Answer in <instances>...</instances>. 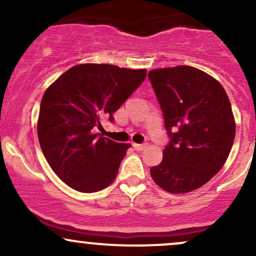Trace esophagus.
<instances>
[{
	"label": "esophagus",
	"mask_w": 256,
	"mask_h": 256,
	"mask_svg": "<svg viewBox=\"0 0 256 256\" xmlns=\"http://www.w3.org/2000/svg\"><path fill=\"white\" fill-rule=\"evenodd\" d=\"M132 146H134V150L140 152V150H143V149H146V143H143V144H138V143H134V144H132Z\"/></svg>",
	"instance_id": "1"
}]
</instances>
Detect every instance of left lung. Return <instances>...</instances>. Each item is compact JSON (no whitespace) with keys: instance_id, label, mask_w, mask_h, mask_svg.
<instances>
[{"instance_id":"1","label":"left lung","mask_w":256,"mask_h":256,"mask_svg":"<svg viewBox=\"0 0 256 256\" xmlns=\"http://www.w3.org/2000/svg\"><path fill=\"white\" fill-rule=\"evenodd\" d=\"M148 77L170 137L152 177L172 194L198 189L224 166L234 144L230 100L218 80L192 66L152 70Z\"/></svg>"}]
</instances>
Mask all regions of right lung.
Listing matches in <instances>:
<instances>
[{"mask_svg":"<svg viewBox=\"0 0 256 256\" xmlns=\"http://www.w3.org/2000/svg\"><path fill=\"white\" fill-rule=\"evenodd\" d=\"M146 70L83 64L61 74L44 92L38 140L49 166L80 192L104 189L118 174L131 144L94 134L101 119L113 122L120 108L146 79Z\"/></svg>","mask_w":256,"mask_h":256,"instance_id":"right-lung-1","label":"right lung"}]
</instances>
